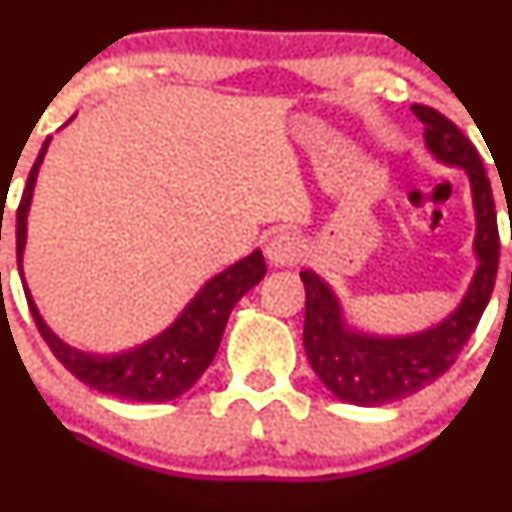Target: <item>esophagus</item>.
Returning <instances> with one entry per match:
<instances>
[{
    "label": "esophagus",
    "mask_w": 512,
    "mask_h": 512,
    "mask_svg": "<svg viewBox=\"0 0 512 512\" xmlns=\"http://www.w3.org/2000/svg\"><path fill=\"white\" fill-rule=\"evenodd\" d=\"M267 262L272 267H289L297 265L302 260V242L292 232H280V235L272 237L265 247Z\"/></svg>",
    "instance_id": "1"
}]
</instances>
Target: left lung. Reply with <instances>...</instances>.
<instances>
[{"mask_svg":"<svg viewBox=\"0 0 512 512\" xmlns=\"http://www.w3.org/2000/svg\"><path fill=\"white\" fill-rule=\"evenodd\" d=\"M411 111L423 123L428 153L441 163L466 170L476 210L473 252L478 267L451 314L421 332L396 337L356 329L347 322L334 289L317 272H299L307 292L304 352L309 366L339 401L354 406H381L406 399L446 374L463 344L476 332L498 272L500 240L493 190L476 146L458 131L456 123L433 108L411 106Z\"/></svg>","mask_w":512,"mask_h":512,"instance_id":"obj_1","label":"left lung"}]
</instances>
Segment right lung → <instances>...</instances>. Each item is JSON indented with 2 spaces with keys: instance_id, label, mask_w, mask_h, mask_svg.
Instances as JSON below:
<instances>
[{
  "instance_id": "add662e5",
  "label": "right lung",
  "mask_w": 512,
  "mask_h": 512,
  "mask_svg": "<svg viewBox=\"0 0 512 512\" xmlns=\"http://www.w3.org/2000/svg\"><path fill=\"white\" fill-rule=\"evenodd\" d=\"M71 121H74V116L69 118V123ZM49 143L51 138H46L39 156L34 160V168L29 173L27 188H24L22 203H19L17 210V262L22 277L29 208H32L34 185L36 178H39V168L44 163L46 151H49ZM265 272V257H262L260 250H252L250 255L237 260L235 265L210 277L163 332H158L148 342L136 344V347L118 354L79 352V349L61 342L41 317L39 307H36L32 292L27 287V280L22 282L41 337L49 344L56 359L76 379L84 381L91 389L101 391V394L116 396V399L160 404V401L178 399L180 394L193 389L195 381L213 364L232 307L240 302L242 294L250 292L265 277Z\"/></svg>"
}]
</instances>
